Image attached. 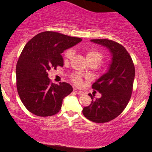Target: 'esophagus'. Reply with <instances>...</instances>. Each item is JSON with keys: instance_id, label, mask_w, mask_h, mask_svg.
<instances>
[{"instance_id": "obj_1", "label": "esophagus", "mask_w": 152, "mask_h": 152, "mask_svg": "<svg viewBox=\"0 0 152 152\" xmlns=\"http://www.w3.org/2000/svg\"><path fill=\"white\" fill-rule=\"evenodd\" d=\"M74 91L76 94H78V95H82V94H83V91L78 89V88H74Z\"/></svg>"}]
</instances>
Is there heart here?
I'll return each instance as SVG.
<instances>
[{"label":"heart","mask_w":152,"mask_h":152,"mask_svg":"<svg viewBox=\"0 0 152 152\" xmlns=\"http://www.w3.org/2000/svg\"><path fill=\"white\" fill-rule=\"evenodd\" d=\"M74 55V52L72 49H69L66 51L65 53V58L66 59H71L73 58ZM86 58L88 63L90 62H94L96 63L97 65H99L102 62L103 56L102 53L100 51H99L98 50L96 49H88L86 51ZM71 80L74 82L75 84L76 85H81L82 79L81 76L78 74H73L71 76Z\"/></svg>","instance_id":"obj_1"}]
</instances>
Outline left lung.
Segmentation results:
<instances>
[{"label": "left lung", "instance_id": "obj_1", "mask_svg": "<svg viewBox=\"0 0 152 152\" xmlns=\"http://www.w3.org/2000/svg\"><path fill=\"white\" fill-rule=\"evenodd\" d=\"M91 42L105 46L111 55L107 72L92 85L102 97L83 109V116L96 123H105L116 118L126 107L133 91L135 68L132 57L122 45L109 39H91Z\"/></svg>", "mask_w": 152, "mask_h": 152}]
</instances>
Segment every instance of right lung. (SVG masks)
Listing matches in <instances>:
<instances>
[{
  "instance_id": "right-lung-1",
  "label": "right lung",
  "mask_w": 152,
  "mask_h": 152,
  "mask_svg": "<svg viewBox=\"0 0 152 152\" xmlns=\"http://www.w3.org/2000/svg\"><path fill=\"white\" fill-rule=\"evenodd\" d=\"M81 41L80 38L45 31L26 43L17 62L16 86L22 103L32 114L50 116L61 109L63 99L73 88L66 82L51 83L48 72L64 66V50Z\"/></svg>"
}]
</instances>
